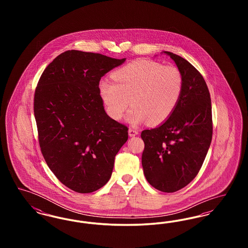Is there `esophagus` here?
I'll use <instances>...</instances> for the list:
<instances>
[{"instance_id": "esophagus-1", "label": "esophagus", "mask_w": 248, "mask_h": 248, "mask_svg": "<svg viewBox=\"0 0 248 248\" xmlns=\"http://www.w3.org/2000/svg\"><path fill=\"white\" fill-rule=\"evenodd\" d=\"M128 134H129V137L132 138V137H136L139 134V132H138V130L134 129V128H129Z\"/></svg>"}]
</instances>
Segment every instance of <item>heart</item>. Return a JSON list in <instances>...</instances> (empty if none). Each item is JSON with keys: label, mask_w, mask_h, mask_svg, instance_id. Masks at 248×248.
I'll use <instances>...</instances> for the list:
<instances>
[{"label": "heart", "mask_w": 248, "mask_h": 248, "mask_svg": "<svg viewBox=\"0 0 248 248\" xmlns=\"http://www.w3.org/2000/svg\"><path fill=\"white\" fill-rule=\"evenodd\" d=\"M112 79L100 81L98 90L108 114L114 120L126 115L131 125L149 122L152 125L169 118L180 101L184 81L179 70L153 60H137L112 73Z\"/></svg>", "instance_id": "obj_1"}]
</instances>
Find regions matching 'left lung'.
Instances as JSON below:
<instances>
[{
  "label": "left lung",
  "instance_id": "8db88e82",
  "mask_svg": "<svg viewBox=\"0 0 248 248\" xmlns=\"http://www.w3.org/2000/svg\"><path fill=\"white\" fill-rule=\"evenodd\" d=\"M181 72L183 93L173 114L142 131V167L147 181L163 192L184 188L197 176L212 140V108L206 83L189 61L164 51Z\"/></svg>",
  "mask_w": 248,
  "mask_h": 248
}]
</instances>
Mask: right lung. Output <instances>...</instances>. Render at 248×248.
Returning a JSON list of instances; mask_svg holds the SVG:
<instances>
[{"label": "right lung", "instance_id": "add662e5", "mask_svg": "<svg viewBox=\"0 0 248 248\" xmlns=\"http://www.w3.org/2000/svg\"><path fill=\"white\" fill-rule=\"evenodd\" d=\"M125 60L68 50L48 65L36 87L42 154L59 181L76 192L106 184L128 140L127 127L107 114L98 90L101 77Z\"/></svg>", "mask_w": 248, "mask_h": 248}]
</instances>
